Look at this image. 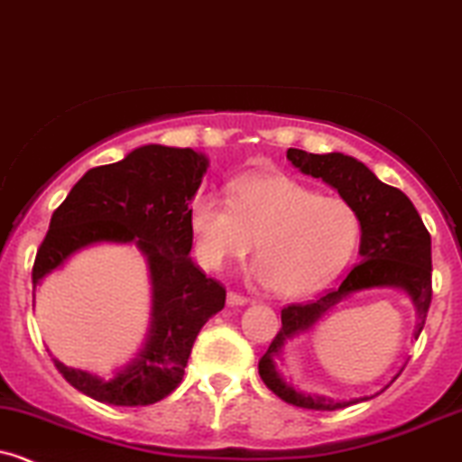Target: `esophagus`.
I'll return each mask as SVG.
<instances>
[{"label": "esophagus", "instance_id": "34e87169", "mask_svg": "<svg viewBox=\"0 0 462 462\" xmlns=\"http://www.w3.org/2000/svg\"><path fill=\"white\" fill-rule=\"evenodd\" d=\"M247 303H250V299H247V296H241L236 292H227V305H230V308H241V305H247Z\"/></svg>", "mask_w": 462, "mask_h": 462}]
</instances>
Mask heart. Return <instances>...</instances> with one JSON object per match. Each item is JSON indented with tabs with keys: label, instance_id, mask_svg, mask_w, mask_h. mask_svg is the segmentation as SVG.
I'll list each match as a JSON object with an SVG mask.
<instances>
[{
	"label": "heart",
	"instance_id": "obj_1",
	"mask_svg": "<svg viewBox=\"0 0 462 462\" xmlns=\"http://www.w3.org/2000/svg\"><path fill=\"white\" fill-rule=\"evenodd\" d=\"M190 227L199 261L210 270L256 245L252 274L281 296H305L328 285L352 259L361 236L349 203L283 174L241 179L232 199L199 192L190 203Z\"/></svg>",
	"mask_w": 462,
	"mask_h": 462
}]
</instances>
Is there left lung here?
I'll return each mask as SVG.
<instances>
[{
    "label": "left lung",
    "mask_w": 462,
    "mask_h": 462,
    "mask_svg": "<svg viewBox=\"0 0 462 462\" xmlns=\"http://www.w3.org/2000/svg\"><path fill=\"white\" fill-rule=\"evenodd\" d=\"M288 162L303 174L320 179L334 188L346 203L356 210L361 221V263L343 279L337 290L320 296L308 305H290L281 312V332L276 334L268 352L261 356L259 374L265 385L285 402L303 410H343L354 402L370 401L394 383L398 372L381 392L372 396L334 401L323 394H305L290 385L279 372L285 347L294 338L312 332L325 314L332 312L349 296L372 288H394L410 296L416 314L414 338L423 329L427 310L431 303V236L416 212L414 203L398 188L383 183L365 163L343 152L312 154L305 150H288Z\"/></svg>",
    "instance_id": "8db88e82"
}]
</instances>
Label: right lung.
<instances>
[{"mask_svg": "<svg viewBox=\"0 0 462 462\" xmlns=\"http://www.w3.org/2000/svg\"><path fill=\"white\" fill-rule=\"evenodd\" d=\"M208 166L192 148L139 145L121 162L90 168L52 215L32 268L35 290L77 252L99 244L134 245L150 272L148 334L130 361L99 376L52 358L81 394L119 407L166 398L181 383L197 334L226 305L223 285L190 256V203Z\"/></svg>", "mask_w": 462, "mask_h": 462, "instance_id": "1", "label": "right lung"}]
</instances>
